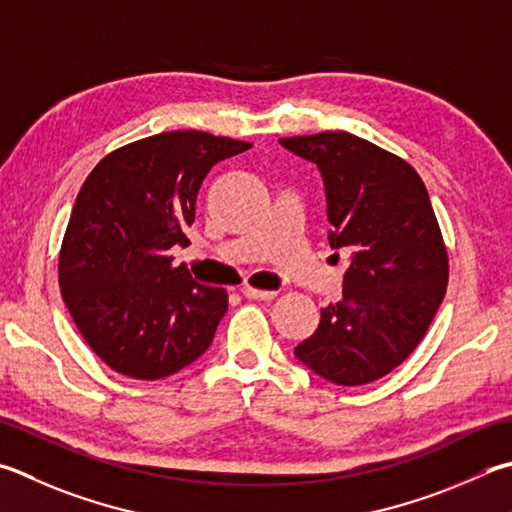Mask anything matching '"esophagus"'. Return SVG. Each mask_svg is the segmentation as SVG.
Segmentation results:
<instances>
[{
	"mask_svg": "<svg viewBox=\"0 0 512 512\" xmlns=\"http://www.w3.org/2000/svg\"><path fill=\"white\" fill-rule=\"evenodd\" d=\"M241 293H244L248 300H273V297H277L275 291H262V288H253V286H244L241 288Z\"/></svg>",
	"mask_w": 512,
	"mask_h": 512,
	"instance_id": "esophagus-1",
	"label": "esophagus"
}]
</instances>
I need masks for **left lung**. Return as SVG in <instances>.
Listing matches in <instances>:
<instances>
[{"mask_svg":"<svg viewBox=\"0 0 512 512\" xmlns=\"http://www.w3.org/2000/svg\"><path fill=\"white\" fill-rule=\"evenodd\" d=\"M280 143L318 165L329 244L353 250L342 300L322 309L295 356L329 383H374L418 347L445 297L448 250L430 194L401 156L349 132Z\"/></svg>","mask_w":512,"mask_h":512,"instance_id":"obj_1","label":"left lung"}]
</instances>
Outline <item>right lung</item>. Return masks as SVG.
I'll list each match as a JSON object with an SVG mask.
<instances>
[{
    "label": "right lung",
    "instance_id": "1",
    "mask_svg": "<svg viewBox=\"0 0 512 512\" xmlns=\"http://www.w3.org/2000/svg\"><path fill=\"white\" fill-rule=\"evenodd\" d=\"M250 143L208 132H163L118 147L78 192L58 264L62 300L96 356L136 380L172 376L210 347L226 288L192 280L170 248L212 165Z\"/></svg>",
    "mask_w": 512,
    "mask_h": 512
}]
</instances>
